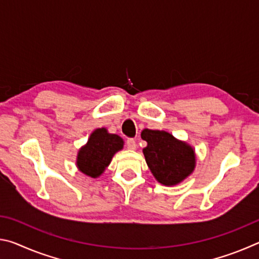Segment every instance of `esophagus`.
<instances>
[{
    "label": "esophagus",
    "mask_w": 259,
    "mask_h": 259,
    "mask_svg": "<svg viewBox=\"0 0 259 259\" xmlns=\"http://www.w3.org/2000/svg\"><path fill=\"white\" fill-rule=\"evenodd\" d=\"M126 147H128L129 150H136V147H137V144H136L135 139L126 140Z\"/></svg>",
    "instance_id": "34e87169"
}]
</instances>
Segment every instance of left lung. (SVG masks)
<instances>
[{
	"mask_svg": "<svg viewBox=\"0 0 259 259\" xmlns=\"http://www.w3.org/2000/svg\"><path fill=\"white\" fill-rule=\"evenodd\" d=\"M147 143L143 153L153 176L164 186H175L192 175L196 165L195 150L164 130L144 129Z\"/></svg>",
	"mask_w": 259,
	"mask_h": 259,
	"instance_id": "8db88e82",
	"label": "left lung"
}]
</instances>
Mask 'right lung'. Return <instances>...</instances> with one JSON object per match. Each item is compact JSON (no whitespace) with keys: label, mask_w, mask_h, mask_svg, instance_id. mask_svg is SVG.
Returning a JSON list of instances; mask_svg holds the SVG:
<instances>
[{"label":"right lung","mask_w":259,"mask_h":259,"mask_svg":"<svg viewBox=\"0 0 259 259\" xmlns=\"http://www.w3.org/2000/svg\"><path fill=\"white\" fill-rule=\"evenodd\" d=\"M123 139L119 135L109 134L106 128L94 130L88 142L77 152L78 171L90 178L102 176L113 156L123 148Z\"/></svg>","instance_id":"right-lung-1"}]
</instances>
